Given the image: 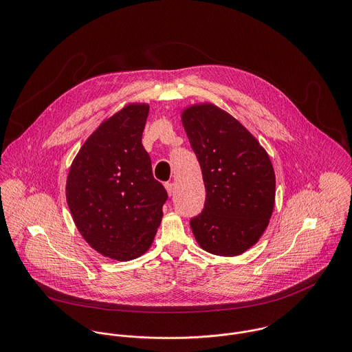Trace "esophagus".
<instances>
[{
    "instance_id": "esophagus-1",
    "label": "esophagus",
    "mask_w": 352,
    "mask_h": 352,
    "mask_svg": "<svg viewBox=\"0 0 352 352\" xmlns=\"http://www.w3.org/2000/svg\"><path fill=\"white\" fill-rule=\"evenodd\" d=\"M165 188H166V192L169 197L173 195V184L172 183H165Z\"/></svg>"
}]
</instances>
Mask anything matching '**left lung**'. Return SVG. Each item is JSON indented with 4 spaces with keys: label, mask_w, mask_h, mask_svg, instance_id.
<instances>
[{
    "label": "left lung",
    "mask_w": 352,
    "mask_h": 352,
    "mask_svg": "<svg viewBox=\"0 0 352 352\" xmlns=\"http://www.w3.org/2000/svg\"><path fill=\"white\" fill-rule=\"evenodd\" d=\"M182 122L201 164L206 201L191 218L204 251L237 256L268 226L275 203V173L267 151L232 115L214 104L186 108Z\"/></svg>",
    "instance_id": "1"
}]
</instances>
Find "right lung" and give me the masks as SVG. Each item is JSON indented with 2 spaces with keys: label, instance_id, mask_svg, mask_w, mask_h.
Here are the masks:
<instances>
[{
  "label": "right lung",
  "instance_id": "1",
  "mask_svg": "<svg viewBox=\"0 0 352 352\" xmlns=\"http://www.w3.org/2000/svg\"><path fill=\"white\" fill-rule=\"evenodd\" d=\"M148 104L104 120L72 162L66 201L85 241L102 256L133 260L151 248L168 199L142 145Z\"/></svg>",
  "mask_w": 352,
  "mask_h": 352
}]
</instances>
